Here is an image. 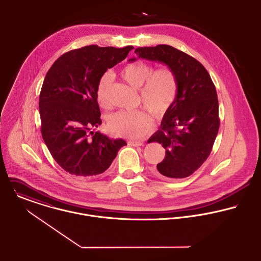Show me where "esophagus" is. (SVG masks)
<instances>
[{
  "label": "esophagus",
  "instance_id": "1",
  "mask_svg": "<svg viewBox=\"0 0 261 261\" xmlns=\"http://www.w3.org/2000/svg\"><path fill=\"white\" fill-rule=\"evenodd\" d=\"M143 143L141 141H128V145H131V146H141Z\"/></svg>",
  "mask_w": 261,
  "mask_h": 261
}]
</instances>
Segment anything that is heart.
<instances>
[{"mask_svg": "<svg viewBox=\"0 0 261 261\" xmlns=\"http://www.w3.org/2000/svg\"><path fill=\"white\" fill-rule=\"evenodd\" d=\"M154 68L144 62L137 61L127 65L121 72L122 77L135 89H139V101L156 118L164 117L174 103L178 93V81L170 67ZM111 75L105 74L96 87V99L102 108L110 107L109 87ZM145 110L119 111L108 119L109 131L116 135L131 139L145 136L152 127V117Z\"/></svg>", "mask_w": 261, "mask_h": 261, "instance_id": "b5f03b06", "label": "heart"}]
</instances>
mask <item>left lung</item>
Here are the masks:
<instances>
[{"instance_id": "8db88e82", "label": "left lung", "mask_w": 261, "mask_h": 261, "mask_svg": "<svg viewBox=\"0 0 261 261\" xmlns=\"http://www.w3.org/2000/svg\"><path fill=\"white\" fill-rule=\"evenodd\" d=\"M135 54L138 58L166 64L178 81L174 103L164 116L160 130L148 139V143L159 142L166 149L155 173L170 179L189 177L210 156L219 132L216 86L200 62L171 45L137 47Z\"/></svg>"}]
</instances>
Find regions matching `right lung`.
<instances>
[{
	"label": "right lung",
	"instance_id": "add662e5",
	"mask_svg": "<svg viewBox=\"0 0 261 261\" xmlns=\"http://www.w3.org/2000/svg\"><path fill=\"white\" fill-rule=\"evenodd\" d=\"M133 48L83 46L63 54L47 71L38 102L40 131L51 156L67 173L99 175L127 145L92 129L101 124L96 99L99 79Z\"/></svg>",
	"mask_w": 261,
	"mask_h": 261
}]
</instances>
